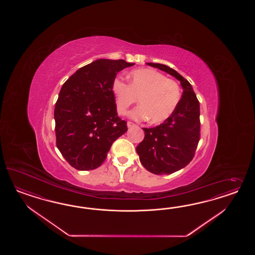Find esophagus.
<instances>
[{"mask_svg": "<svg viewBox=\"0 0 255 255\" xmlns=\"http://www.w3.org/2000/svg\"><path fill=\"white\" fill-rule=\"evenodd\" d=\"M127 126H128V128H132V127H136V124H134L133 123H131V122H128L127 123Z\"/></svg>", "mask_w": 255, "mask_h": 255, "instance_id": "obj_1", "label": "esophagus"}]
</instances>
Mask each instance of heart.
Segmentation results:
<instances>
[{
  "instance_id": "obj_1",
  "label": "heart",
  "mask_w": 255,
  "mask_h": 255,
  "mask_svg": "<svg viewBox=\"0 0 255 255\" xmlns=\"http://www.w3.org/2000/svg\"><path fill=\"white\" fill-rule=\"evenodd\" d=\"M129 85L115 78L112 92L116 99L117 112L124 116L138 99L140 106L129 116L134 121H147L160 124L170 119L178 108L182 92L176 80L170 79L153 69L140 68L128 75Z\"/></svg>"
}]
</instances>
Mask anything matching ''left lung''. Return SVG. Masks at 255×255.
Returning a JSON list of instances; mask_svg holds the SVG:
<instances>
[{
	"label": "left lung",
	"mask_w": 255,
	"mask_h": 255,
	"mask_svg": "<svg viewBox=\"0 0 255 255\" xmlns=\"http://www.w3.org/2000/svg\"><path fill=\"white\" fill-rule=\"evenodd\" d=\"M176 77L183 88L180 104L166 122L143 128L145 137L136 147L142 165L155 175H169L193 160L200 140V106L190 82L177 71L161 63L147 62Z\"/></svg>",
	"instance_id": "obj_1"
}]
</instances>
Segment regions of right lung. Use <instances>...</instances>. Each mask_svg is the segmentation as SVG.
Here are the masks:
<instances>
[{"label":"right lung","mask_w":255,"mask_h":255,"mask_svg":"<svg viewBox=\"0 0 255 255\" xmlns=\"http://www.w3.org/2000/svg\"><path fill=\"white\" fill-rule=\"evenodd\" d=\"M134 63L99 59L65 81L54 110L56 145L74 168L93 170L105 162L113 142L127 131L117 113L112 82Z\"/></svg>","instance_id":"1"}]
</instances>
